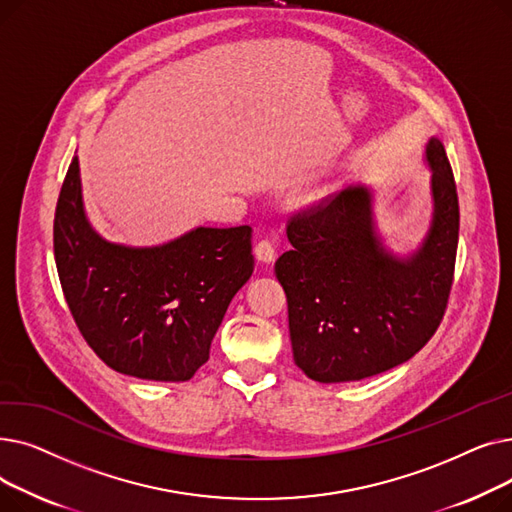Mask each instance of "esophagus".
<instances>
[{
	"mask_svg": "<svg viewBox=\"0 0 512 512\" xmlns=\"http://www.w3.org/2000/svg\"><path fill=\"white\" fill-rule=\"evenodd\" d=\"M255 257H257V261H261V263H274V259H276V249H274L272 242H270V240L257 242Z\"/></svg>",
	"mask_w": 512,
	"mask_h": 512,
	"instance_id": "obj_1",
	"label": "esophagus"
}]
</instances>
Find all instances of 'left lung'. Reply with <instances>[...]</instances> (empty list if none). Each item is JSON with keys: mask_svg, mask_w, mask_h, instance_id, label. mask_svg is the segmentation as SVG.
<instances>
[{"mask_svg": "<svg viewBox=\"0 0 512 512\" xmlns=\"http://www.w3.org/2000/svg\"><path fill=\"white\" fill-rule=\"evenodd\" d=\"M423 164L432 172V218L409 253L382 236L365 182L288 224L292 249L276 261V278L288 299L292 357L307 378H371L409 361L438 330L459 245V197L438 137L425 143Z\"/></svg>", "mask_w": 512, "mask_h": 512, "instance_id": "1", "label": "left lung"}]
</instances>
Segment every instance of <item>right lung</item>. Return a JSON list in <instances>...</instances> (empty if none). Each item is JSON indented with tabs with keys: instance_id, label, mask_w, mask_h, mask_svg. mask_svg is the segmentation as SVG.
Returning <instances> with one entry per match:
<instances>
[{
	"instance_id": "add662e5",
	"label": "right lung",
	"mask_w": 512,
	"mask_h": 512,
	"mask_svg": "<svg viewBox=\"0 0 512 512\" xmlns=\"http://www.w3.org/2000/svg\"><path fill=\"white\" fill-rule=\"evenodd\" d=\"M53 255L95 355L151 382H186L207 363L226 309L255 265L249 226H197L153 247L103 238L87 218L76 155L53 220Z\"/></svg>"
}]
</instances>
